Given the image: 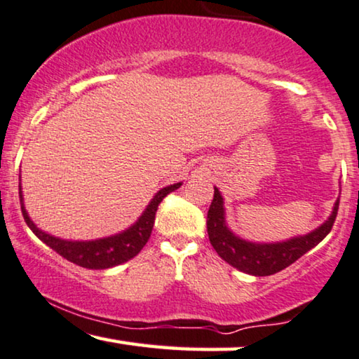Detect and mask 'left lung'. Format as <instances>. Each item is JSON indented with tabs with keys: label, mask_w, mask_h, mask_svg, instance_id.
Here are the masks:
<instances>
[{
	"label": "left lung",
	"mask_w": 359,
	"mask_h": 359,
	"mask_svg": "<svg viewBox=\"0 0 359 359\" xmlns=\"http://www.w3.org/2000/svg\"><path fill=\"white\" fill-rule=\"evenodd\" d=\"M338 204L337 199L333 210L325 222L313 232L304 237H294L286 242L278 243H253L237 237L225 224L224 199L219 189L214 188V199L208 212V233L210 245L224 262L232 264L240 271L253 274V276H269L281 269L287 268L296 259L316 247L330 233L333 222L337 219Z\"/></svg>",
	"instance_id": "1"
}]
</instances>
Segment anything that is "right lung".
I'll return each instance as SVG.
<instances>
[{"label":"right lung","instance_id":"add662e5","mask_svg":"<svg viewBox=\"0 0 359 359\" xmlns=\"http://www.w3.org/2000/svg\"><path fill=\"white\" fill-rule=\"evenodd\" d=\"M181 183L166 186V188L160 189L158 193L154 196L150 204L147 205L144 214L137 222L124 230L122 233L112 235V237L91 240V242H70V240H62L57 237H52L42 230H39L24 209L22 203V191L19 186V199H21V210L24 215V220L31 227L34 233L42 240L43 243L48 245L52 250L60 255V257L67 258L68 262L78 264V266L88 268V269H106L117 266V264L129 262L135 255H139L145 243L149 242L151 229L155 224V214L158 209V204L163 201L165 196H168L171 191L178 189Z\"/></svg>","mask_w":359,"mask_h":359}]
</instances>
